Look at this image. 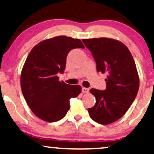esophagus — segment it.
Listing matches in <instances>:
<instances>
[{"label":"esophagus","mask_w":154,"mask_h":154,"mask_svg":"<svg viewBox=\"0 0 154 154\" xmlns=\"http://www.w3.org/2000/svg\"><path fill=\"white\" fill-rule=\"evenodd\" d=\"M89 91H90L89 88H82V92H84V93H88Z\"/></svg>","instance_id":"obj_1"}]
</instances>
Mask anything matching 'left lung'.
<instances>
[{
  "label": "left lung",
  "mask_w": 154,
  "mask_h": 154,
  "mask_svg": "<svg viewBox=\"0 0 154 154\" xmlns=\"http://www.w3.org/2000/svg\"><path fill=\"white\" fill-rule=\"evenodd\" d=\"M97 64V71L106 73L104 90L92 88L96 103L88 109L91 119L102 125L116 121L127 112L137 94L140 80L134 59L128 48L107 38L83 39Z\"/></svg>",
  "instance_id": "1"
}]
</instances>
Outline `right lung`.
<instances>
[{
  "instance_id": "1",
  "label": "right lung",
  "mask_w": 154,
  "mask_h": 154,
  "mask_svg": "<svg viewBox=\"0 0 154 154\" xmlns=\"http://www.w3.org/2000/svg\"><path fill=\"white\" fill-rule=\"evenodd\" d=\"M75 48H85L79 39L60 35L37 44L27 57L21 73V88L33 113L43 121L62 119L70 109L71 98L81 92L80 85L59 81L67 54Z\"/></svg>"
}]
</instances>
